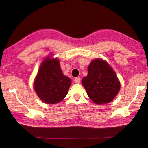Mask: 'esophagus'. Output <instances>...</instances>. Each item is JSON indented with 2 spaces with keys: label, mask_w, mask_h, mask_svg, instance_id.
Listing matches in <instances>:
<instances>
[{
  "label": "esophagus",
  "mask_w": 148,
  "mask_h": 148,
  "mask_svg": "<svg viewBox=\"0 0 148 148\" xmlns=\"http://www.w3.org/2000/svg\"><path fill=\"white\" fill-rule=\"evenodd\" d=\"M74 82L75 83H79L80 82H81V78H76L74 79Z\"/></svg>",
  "instance_id": "esophagus-1"
}]
</instances>
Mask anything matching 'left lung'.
I'll use <instances>...</instances> for the list:
<instances>
[{
  "label": "left lung",
  "mask_w": 148,
  "mask_h": 148,
  "mask_svg": "<svg viewBox=\"0 0 148 148\" xmlns=\"http://www.w3.org/2000/svg\"><path fill=\"white\" fill-rule=\"evenodd\" d=\"M88 70V76L82 79V83L89 97L97 104L112 101L120 86L114 70L106 61L99 59L92 60Z\"/></svg>",
  "instance_id": "left-lung-1"
}]
</instances>
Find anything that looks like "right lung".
Here are the masks:
<instances>
[{
	"instance_id": "add662e5",
	"label": "right lung",
	"mask_w": 148,
	"mask_h": 148,
	"mask_svg": "<svg viewBox=\"0 0 148 148\" xmlns=\"http://www.w3.org/2000/svg\"><path fill=\"white\" fill-rule=\"evenodd\" d=\"M71 83V79L62 73L59 60L48 57L39 70L34 82V89L43 102L56 104L64 99Z\"/></svg>"
}]
</instances>
